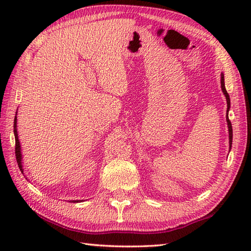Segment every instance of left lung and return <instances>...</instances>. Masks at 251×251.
I'll return each instance as SVG.
<instances>
[{"instance_id": "1", "label": "left lung", "mask_w": 251, "mask_h": 251, "mask_svg": "<svg viewBox=\"0 0 251 251\" xmlns=\"http://www.w3.org/2000/svg\"><path fill=\"white\" fill-rule=\"evenodd\" d=\"M221 89L223 94L226 96V103H227V109H226V123H227V128H228V143H230V150L232 148V140H233V129H232V124L230 120H228V111H230V106H231V102H230V96H228L226 89V85H225V74L221 73Z\"/></svg>"}]
</instances>
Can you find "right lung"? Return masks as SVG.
<instances>
[{"mask_svg": "<svg viewBox=\"0 0 251 251\" xmlns=\"http://www.w3.org/2000/svg\"><path fill=\"white\" fill-rule=\"evenodd\" d=\"M16 115H17V112H16ZM14 135H15V142H16V148H15L16 159H17L18 166H19V168L21 170V173L24 174L23 154H21V147H20V142H19V139H18V131H17V116H15V120H14ZM70 201L71 202H78V201Z\"/></svg>", "mask_w": 251, "mask_h": 251, "instance_id": "right-lung-1", "label": "right lung"}]
</instances>
